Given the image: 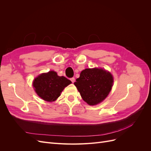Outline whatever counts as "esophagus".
<instances>
[{"label": "esophagus", "mask_w": 151, "mask_h": 151, "mask_svg": "<svg viewBox=\"0 0 151 151\" xmlns=\"http://www.w3.org/2000/svg\"><path fill=\"white\" fill-rule=\"evenodd\" d=\"M70 81H72V83H74L75 82V78L74 77H72V78H70Z\"/></svg>", "instance_id": "1"}]
</instances>
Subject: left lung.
Masks as SVG:
<instances>
[{
  "instance_id": "1",
  "label": "left lung",
  "mask_w": 151,
  "mask_h": 151,
  "mask_svg": "<svg viewBox=\"0 0 151 151\" xmlns=\"http://www.w3.org/2000/svg\"><path fill=\"white\" fill-rule=\"evenodd\" d=\"M113 77L103 68H86L81 72L74 85L82 98L89 105H96L107 97L111 90Z\"/></svg>"
}]
</instances>
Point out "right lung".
Returning <instances> with one entry per match:
<instances>
[{
  "instance_id": "obj_1",
  "label": "right lung",
  "mask_w": 151,
  "mask_h": 151,
  "mask_svg": "<svg viewBox=\"0 0 151 151\" xmlns=\"http://www.w3.org/2000/svg\"><path fill=\"white\" fill-rule=\"evenodd\" d=\"M72 82L63 76H58L57 73L51 70L43 73L36 77L33 86L35 92L43 100L52 102L60 96L62 91Z\"/></svg>"
}]
</instances>
